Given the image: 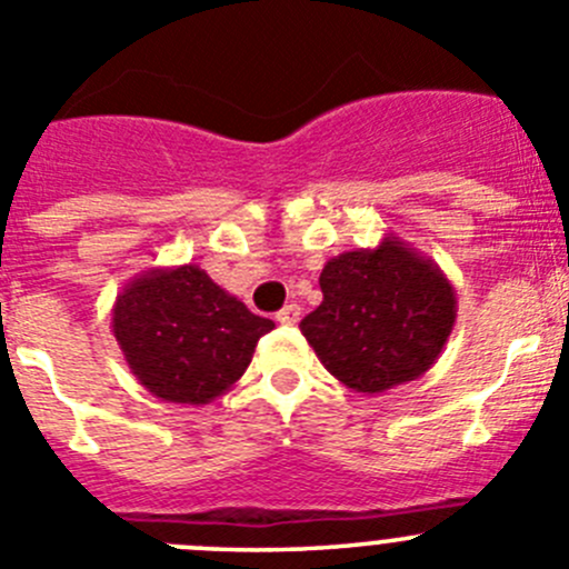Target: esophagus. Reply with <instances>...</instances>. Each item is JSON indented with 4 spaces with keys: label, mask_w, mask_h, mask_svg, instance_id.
Instances as JSON below:
<instances>
[{
    "label": "esophagus",
    "mask_w": 569,
    "mask_h": 569,
    "mask_svg": "<svg viewBox=\"0 0 569 569\" xmlns=\"http://www.w3.org/2000/svg\"><path fill=\"white\" fill-rule=\"evenodd\" d=\"M299 318H301V307L299 305H288V307H284V310L276 312V321L288 323V327L299 323Z\"/></svg>",
    "instance_id": "obj_1"
}]
</instances>
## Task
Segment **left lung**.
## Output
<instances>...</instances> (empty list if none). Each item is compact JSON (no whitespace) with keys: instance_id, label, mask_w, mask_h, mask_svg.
I'll list each match as a JSON object with an SVG mask.
<instances>
[{"instance_id":"8db88e82","label":"left lung","mask_w":569,"mask_h":569,"mask_svg":"<svg viewBox=\"0 0 569 569\" xmlns=\"http://www.w3.org/2000/svg\"><path fill=\"white\" fill-rule=\"evenodd\" d=\"M318 281L323 301L299 327L329 375L357 393L425 375L456 327L450 279L393 234L329 259Z\"/></svg>"}]
</instances>
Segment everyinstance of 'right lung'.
<instances>
[{"label":"right lung","mask_w":569,"mask_h":569,"mask_svg":"<svg viewBox=\"0 0 569 569\" xmlns=\"http://www.w3.org/2000/svg\"><path fill=\"white\" fill-rule=\"evenodd\" d=\"M111 329L153 397L209 405L246 375L273 321L253 316L198 264H176L133 276L113 301Z\"/></svg>","instance_id":"add662e5"}]
</instances>
